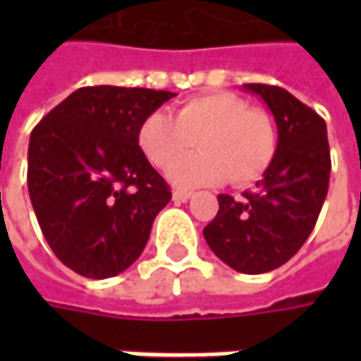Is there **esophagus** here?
<instances>
[{
    "label": "esophagus",
    "mask_w": 361,
    "mask_h": 361,
    "mask_svg": "<svg viewBox=\"0 0 361 361\" xmlns=\"http://www.w3.org/2000/svg\"><path fill=\"white\" fill-rule=\"evenodd\" d=\"M190 197H192V192H190V190H174L173 192V201L176 202H187Z\"/></svg>",
    "instance_id": "obj_1"
}]
</instances>
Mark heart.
<instances>
[{"mask_svg":"<svg viewBox=\"0 0 361 361\" xmlns=\"http://www.w3.org/2000/svg\"><path fill=\"white\" fill-rule=\"evenodd\" d=\"M197 142L203 152L181 163ZM138 145L160 171L171 173L180 188L219 185L227 176L233 185H249L269 169L277 152V130L267 112L247 104L231 92L190 98L176 116L154 112L140 124Z\"/></svg>","mask_w":361,"mask_h":361,"instance_id":"b5f03b06","label":"heart"}]
</instances>
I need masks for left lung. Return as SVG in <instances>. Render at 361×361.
Segmentation results:
<instances>
[{"mask_svg": "<svg viewBox=\"0 0 361 361\" xmlns=\"http://www.w3.org/2000/svg\"><path fill=\"white\" fill-rule=\"evenodd\" d=\"M271 110L277 152L243 201L219 195V213L202 229L223 263L239 273L277 269L307 241L329 187V142L324 118L279 86L243 84Z\"/></svg>", "mask_w": 361, "mask_h": 361, "instance_id": "8db88e82", "label": "left lung"}]
</instances>
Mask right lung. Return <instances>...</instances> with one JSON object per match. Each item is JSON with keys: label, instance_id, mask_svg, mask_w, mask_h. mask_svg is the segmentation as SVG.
<instances>
[{"label": "right lung", "instance_id": "right-lung-1", "mask_svg": "<svg viewBox=\"0 0 361 361\" xmlns=\"http://www.w3.org/2000/svg\"><path fill=\"white\" fill-rule=\"evenodd\" d=\"M173 96L86 86L32 130L27 190L39 229L66 267L106 279L140 257L173 195L140 150L138 130Z\"/></svg>", "mask_w": 361, "mask_h": 361}]
</instances>
